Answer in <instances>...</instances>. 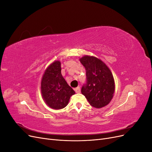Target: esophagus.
I'll return each instance as SVG.
<instances>
[{
    "instance_id": "obj_1",
    "label": "esophagus",
    "mask_w": 152,
    "mask_h": 152,
    "mask_svg": "<svg viewBox=\"0 0 152 152\" xmlns=\"http://www.w3.org/2000/svg\"><path fill=\"white\" fill-rule=\"evenodd\" d=\"M74 90H75L76 93H80V87H76V88L74 89Z\"/></svg>"
}]
</instances>
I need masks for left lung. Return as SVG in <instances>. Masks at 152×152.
Returning a JSON list of instances; mask_svg holds the SVG:
<instances>
[{"label":"left lung","mask_w":152,"mask_h":152,"mask_svg":"<svg viewBox=\"0 0 152 152\" xmlns=\"http://www.w3.org/2000/svg\"><path fill=\"white\" fill-rule=\"evenodd\" d=\"M86 70V84L81 89L82 94L89 104L97 108L105 107L113 96L115 82L109 68L101 59L94 56H84L80 59Z\"/></svg>","instance_id":"left-lung-1"}]
</instances>
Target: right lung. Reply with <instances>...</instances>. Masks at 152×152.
Segmentation results:
<instances>
[{
    "instance_id": "right-lung-1",
    "label": "right lung",
    "mask_w": 152,
    "mask_h": 152,
    "mask_svg": "<svg viewBox=\"0 0 152 152\" xmlns=\"http://www.w3.org/2000/svg\"><path fill=\"white\" fill-rule=\"evenodd\" d=\"M41 93L50 108H65L70 97L75 93L61 75V62L55 61L45 70L41 80Z\"/></svg>"
}]
</instances>
